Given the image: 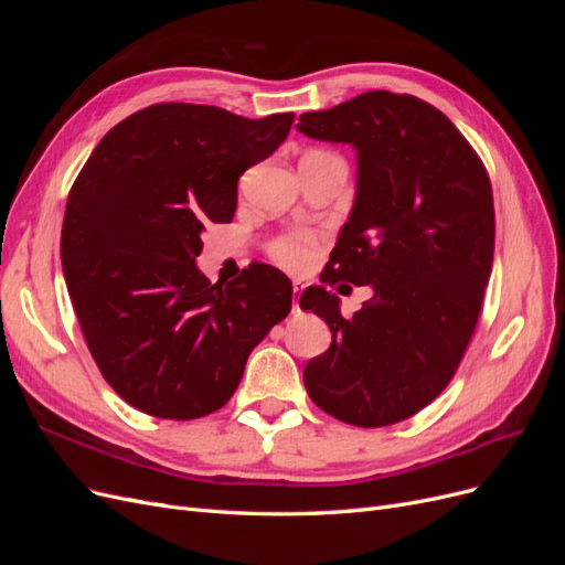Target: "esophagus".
<instances>
[{
    "mask_svg": "<svg viewBox=\"0 0 565 565\" xmlns=\"http://www.w3.org/2000/svg\"><path fill=\"white\" fill-rule=\"evenodd\" d=\"M301 287H303V285H301L299 280H295V292H299ZM292 311H295V313H299V299H295V301H292Z\"/></svg>",
    "mask_w": 565,
    "mask_h": 565,
    "instance_id": "34e87169",
    "label": "esophagus"
}]
</instances>
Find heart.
Masks as SVG:
<instances>
[{
    "mask_svg": "<svg viewBox=\"0 0 565 565\" xmlns=\"http://www.w3.org/2000/svg\"><path fill=\"white\" fill-rule=\"evenodd\" d=\"M276 259L289 268H306L313 262V241L311 235L299 233L292 237H285L276 245Z\"/></svg>",
    "mask_w": 565,
    "mask_h": 565,
    "instance_id": "heart-1",
    "label": "heart"
}]
</instances>
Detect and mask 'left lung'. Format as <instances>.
Segmentation results:
<instances>
[{
    "instance_id": "left-lung-1",
    "label": "left lung",
    "mask_w": 565,
    "mask_h": 565,
    "mask_svg": "<svg viewBox=\"0 0 565 565\" xmlns=\"http://www.w3.org/2000/svg\"><path fill=\"white\" fill-rule=\"evenodd\" d=\"M297 131L355 150L353 207L320 280L373 289L351 321L323 285L303 289L299 306L332 332L303 367L306 391L353 426L403 422L448 386L481 313L494 252L486 167L446 115L407 94L303 113Z\"/></svg>"
}]
</instances>
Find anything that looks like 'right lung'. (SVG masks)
Instances as JSON below:
<instances>
[{"mask_svg":"<svg viewBox=\"0 0 565 565\" xmlns=\"http://www.w3.org/2000/svg\"><path fill=\"white\" fill-rule=\"evenodd\" d=\"M292 122V113L150 106L100 139L67 195V292L100 374L141 413L198 419L226 405L252 349L292 309L278 268L252 264L221 287L195 264L204 226L228 224L237 179Z\"/></svg>","mask_w":565,"mask_h":565,"instance_id":"1","label":"right lung"}]
</instances>
